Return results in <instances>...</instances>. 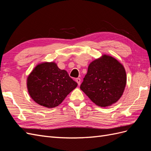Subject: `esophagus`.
<instances>
[{
    "label": "esophagus",
    "mask_w": 151,
    "mask_h": 151,
    "mask_svg": "<svg viewBox=\"0 0 151 151\" xmlns=\"http://www.w3.org/2000/svg\"><path fill=\"white\" fill-rule=\"evenodd\" d=\"M76 81L77 82V84H78V85L80 86V84H81V79H80V78H76Z\"/></svg>",
    "instance_id": "34e87169"
}]
</instances>
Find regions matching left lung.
Returning <instances> with one entry per match:
<instances>
[{
    "label": "left lung",
    "instance_id": "left-lung-1",
    "mask_svg": "<svg viewBox=\"0 0 151 151\" xmlns=\"http://www.w3.org/2000/svg\"><path fill=\"white\" fill-rule=\"evenodd\" d=\"M126 84L124 67L116 58L104 54L90 63L80 88L97 106L106 108L120 99Z\"/></svg>",
    "mask_w": 151,
    "mask_h": 151
}]
</instances>
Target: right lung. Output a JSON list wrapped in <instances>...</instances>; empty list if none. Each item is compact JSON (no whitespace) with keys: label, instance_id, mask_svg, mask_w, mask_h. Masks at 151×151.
<instances>
[{"label":"right lung","instance_id":"right-lung-1","mask_svg":"<svg viewBox=\"0 0 151 151\" xmlns=\"http://www.w3.org/2000/svg\"><path fill=\"white\" fill-rule=\"evenodd\" d=\"M26 86L31 98L48 108L58 106L77 83L54 62L38 63L28 75Z\"/></svg>","mask_w":151,"mask_h":151}]
</instances>
